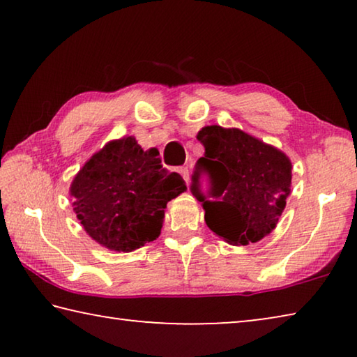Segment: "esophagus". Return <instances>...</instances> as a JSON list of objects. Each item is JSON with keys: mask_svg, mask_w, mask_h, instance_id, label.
<instances>
[{"mask_svg": "<svg viewBox=\"0 0 357 357\" xmlns=\"http://www.w3.org/2000/svg\"><path fill=\"white\" fill-rule=\"evenodd\" d=\"M176 172H178L179 174H181V176H183V178H184V181H185V183H187V184H189V170H187V167H179Z\"/></svg>", "mask_w": 357, "mask_h": 357, "instance_id": "esophagus-1", "label": "esophagus"}]
</instances>
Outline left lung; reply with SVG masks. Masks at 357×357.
I'll list each match as a JSON object with an SVG mask.
<instances>
[{"mask_svg": "<svg viewBox=\"0 0 357 357\" xmlns=\"http://www.w3.org/2000/svg\"><path fill=\"white\" fill-rule=\"evenodd\" d=\"M204 146L190 190L203 203L204 220L231 245L258 243L273 231L291 192V162L271 144L241 129L206 126L197 135ZM202 174L210 176L206 197Z\"/></svg>", "mask_w": 357, "mask_h": 357, "instance_id": "8db88e82", "label": "left lung"}]
</instances>
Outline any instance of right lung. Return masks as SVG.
Here are the masks:
<instances>
[{
  "label": "right lung",
  "mask_w": 357,
  "mask_h": 357,
  "mask_svg": "<svg viewBox=\"0 0 357 357\" xmlns=\"http://www.w3.org/2000/svg\"><path fill=\"white\" fill-rule=\"evenodd\" d=\"M187 189L160 165L159 151H143L134 137L108 142L70 184L77 219L96 243L132 252L159 238L167 203Z\"/></svg>",
  "instance_id": "obj_1"
}]
</instances>
